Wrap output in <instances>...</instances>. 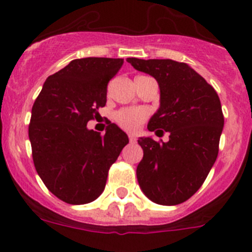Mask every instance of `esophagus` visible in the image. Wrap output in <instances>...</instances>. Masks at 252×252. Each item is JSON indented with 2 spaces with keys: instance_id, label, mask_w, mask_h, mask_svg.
I'll use <instances>...</instances> for the list:
<instances>
[{
  "instance_id": "1",
  "label": "esophagus",
  "mask_w": 252,
  "mask_h": 252,
  "mask_svg": "<svg viewBox=\"0 0 252 252\" xmlns=\"http://www.w3.org/2000/svg\"><path fill=\"white\" fill-rule=\"evenodd\" d=\"M128 140H130V142H136V136H135V135H128Z\"/></svg>"
}]
</instances>
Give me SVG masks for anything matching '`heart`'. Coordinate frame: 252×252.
I'll return each mask as SVG.
<instances>
[{
	"label": "heart",
	"mask_w": 252,
	"mask_h": 252,
	"mask_svg": "<svg viewBox=\"0 0 252 252\" xmlns=\"http://www.w3.org/2000/svg\"><path fill=\"white\" fill-rule=\"evenodd\" d=\"M146 119V111L141 108H124L116 112L115 120L124 130L137 131Z\"/></svg>",
	"instance_id": "heart-1"
}]
</instances>
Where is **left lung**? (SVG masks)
<instances>
[{"instance_id":"1","label":"left lung","mask_w":252,"mask_h":252,"mask_svg":"<svg viewBox=\"0 0 252 252\" xmlns=\"http://www.w3.org/2000/svg\"><path fill=\"white\" fill-rule=\"evenodd\" d=\"M133 68L157 79L160 106L149 131L161 128L169 141L139 137L144 157L136 169L144 194L154 203H183L201 188L218 155L224 119L217 93L186 63L127 58Z\"/></svg>"}]
</instances>
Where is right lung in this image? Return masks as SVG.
I'll use <instances>...</instances> for the list:
<instances>
[{
	"label": "right lung",
	"mask_w": 252,
	"mask_h": 252,
	"mask_svg": "<svg viewBox=\"0 0 252 252\" xmlns=\"http://www.w3.org/2000/svg\"><path fill=\"white\" fill-rule=\"evenodd\" d=\"M124 59L82 58L46 78L29 126L37 174L46 188L69 204H86L99 197L110 166L128 136L110 124L101 136L87 124L107 101V84Z\"/></svg>",
	"instance_id": "1"
}]
</instances>
